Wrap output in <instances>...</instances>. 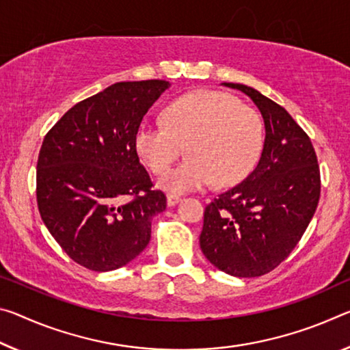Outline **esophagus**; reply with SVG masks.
Instances as JSON below:
<instances>
[{"mask_svg":"<svg viewBox=\"0 0 350 350\" xmlns=\"http://www.w3.org/2000/svg\"><path fill=\"white\" fill-rule=\"evenodd\" d=\"M180 201L179 196L176 195H168V198H166V204L170 205V207H174V205Z\"/></svg>","mask_w":350,"mask_h":350,"instance_id":"1","label":"esophagus"}]
</instances>
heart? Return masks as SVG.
<instances>
[{
	"mask_svg": "<svg viewBox=\"0 0 350 350\" xmlns=\"http://www.w3.org/2000/svg\"><path fill=\"white\" fill-rule=\"evenodd\" d=\"M263 140L257 110L226 93L201 90L166 105L162 123L143 121L135 148L155 174L165 173L185 149L190 159L160 177L159 187L188 193L212 182L218 187L240 182L254 168Z\"/></svg>",
	"mask_w": 350,
	"mask_h": 350,
	"instance_id": "obj_1",
	"label": "heart"
}]
</instances>
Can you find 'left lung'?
Wrapping results in <instances>:
<instances>
[{
	"instance_id": "1",
	"label": "left lung",
	"mask_w": 350,
	"mask_h": 350,
	"mask_svg": "<svg viewBox=\"0 0 350 350\" xmlns=\"http://www.w3.org/2000/svg\"><path fill=\"white\" fill-rule=\"evenodd\" d=\"M223 85L257 105L265 143L252 173L205 207L199 245L223 273L258 277L284 262L312 221L321 195L318 159L308 135L282 105L252 87Z\"/></svg>"
}]
</instances>
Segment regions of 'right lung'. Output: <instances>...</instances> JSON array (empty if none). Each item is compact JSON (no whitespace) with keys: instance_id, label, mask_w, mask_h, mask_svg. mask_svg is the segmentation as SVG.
Masks as SVG:
<instances>
[{"instance_id":"1","label":"right lung","mask_w":350,"mask_h":350,"mask_svg":"<svg viewBox=\"0 0 350 350\" xmlns=\"http://www.w3.org/2000/svg\"><path fill=\"white\" fill-rule=\"evenodd\" d=\"M170 82H116L73 105L43 138L37 204L65 254L87 269H118L151 240L166 208L140 163L135 134Z\"/></svg>"}]
</instances>
